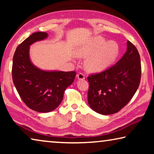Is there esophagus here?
Masks as SVG:
<instances>
[{"instance_id": "34e87169", "label": "esophagus", "mask_w": 154, "mask_h": 154, "mask_svg": "<svg viewBox=\"0 0 154 154\" xmlns=\"http://www.w3.org/2000/svg\"><path fill=\"white\" fill-rule=\"evenodd\" d=\"M77 77L78 78V79H85V74L82 73V72H79L77 74Z\"/></svg>"}]
</instances>
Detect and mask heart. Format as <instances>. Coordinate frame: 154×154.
I'll return each mask as SVG.
<instances>
[{
	"mask_svg": "<svg viewBox=\"0 0 154 154\" xmlns=\"http://www.w3.org/2000/svg\"><path fill=\"white\" fill-rule=\"evenodd\" d=\"M118 46L106 42L101 36H95L80 47L78 56L87 58L85 66L88 71L98 72L108 67L118 56Z\"/></svg>",
	"mask_w": 154,
	"mask_h": 154,
	"instance_id": "b5f03b06",
	"label": "heart"
}]
</instances>
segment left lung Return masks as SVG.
Returning a JSON list of instances; mask_svg holds the SVG:
<instances>
[{
  "instance_id": "left-lung-1",
  "label": "left lung",
  "mask_w": 154,
  "mask_h": 154,
  "mask_svg": "<svg viewBox=\"0 0 154 154\" xmlns=\"http://www.w3.org/2000/svg\"><path fill=\"white\" fill-rule=\"evenodd\" d=\"M141 77L140 55L133 44L127 41V51L115 64L88 77V101L94 111L103 115L117 113L133 97Z\"/></svg>"
}]
</instances>
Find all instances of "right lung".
<instances>
[{
    "instance_id": "add662e5",
    "label": "right lung",
    "mask_w": 154,
    "mask_h": 154,
    "mask_svg": "<svg viewBox=\"0 0 154 154\" xmlns=\"http://www.w3.org/2000/svg\"><path fill=\"white\" fill-rule=\"evenodd\" d=\"M48 36L45 32H35L17 47L13 58L12 78L18 94L32 110L47 113L58 107L64 92L76 75L75 71H44L34 66L29 58L31 44Z\"/></svg>"
}]
</instances>
